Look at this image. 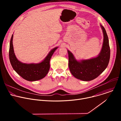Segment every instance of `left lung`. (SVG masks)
Listing matches in <instances>:
<instances>
[{
  "instance_id": "1",
  "label": "left lung",
  "mask_w": 121,
  "mask_h": 121,
  "mask_svg": "<svg viewBox=\"0 0 121 121\" xmlns=\"http://www.w3.org/2000/svg\"><path fill=\"white\" fill-rule=\"evenodd\" d=\"M103 31V43L99 55L92 59L77 61L72 53L68 54V66L71 74L77 78L83 81H91L97 78L107 67L110 58V48L105 29L100 25Z\"/></svg>"
}]
</instances>
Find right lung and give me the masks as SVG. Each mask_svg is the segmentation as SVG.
Instances as JSON below:
<instances>
[{
  "mask_svg": "<svg viewBox=\"0 0 121 121\" xmlns=\"http://www.w3.org/2000/svg\"><path fill=\"white\" fill-rule=\"evenodd\" d=\"M13 37V34L10 41L9 57L14 70L23 78L30 81L38 80L44 78L49 70L51 58L57 47L52 50L44 60L40 63L36 64L22 63L17 59L15 55L12 43Z\"/></svg>",
  "mask_w": 121,
  "mask_h": 121,
  "instance_id": "right-lung-1",
  "label": "right lung"
}]
</instances>
